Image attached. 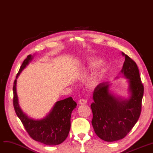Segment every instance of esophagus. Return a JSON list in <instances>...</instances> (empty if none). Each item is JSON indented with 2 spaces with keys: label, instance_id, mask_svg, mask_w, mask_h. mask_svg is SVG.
Returning <instances> with one entry per match:
<instances>
[{
  "label": "esophagus",
  "instance_id": "34e87169",
  "mask_svg": "<svg viewBox=\"0 0 153 153\" xmlns=\"http://www.w3.org/2000/svg\"><path fill=\"white\" fill-rule=\"evenodd\" d=\"M87 100L86 99H82L79 100V104H81V105H85V104L87 103Z\"/></svg>",
  "mask_w": 153,
  "mask_h": 153
}]
</instances>
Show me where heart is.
I'll list each match as a JSON object with an SVG mask.
<instances>
[{"label":"heart","instance_id":"b5f03b06","mask_svg":"<svg viewBox=\"0 0 153 153\" xmlns=\"http://www.w3.org/2000/svg\"><path fill=\"white\" fill-rule=\"evenodd\" d=\"M102 60L96 57H92L89 62V66L91 68H94L95 67L98 66L99 65L102 63ZM102 69L100 68L97 71H96L94 74L92 76L91 80V85L92 86H95L97 85L102 78Z\"/></svg>","mask_w":153,"mask_h":153}]
</instances>
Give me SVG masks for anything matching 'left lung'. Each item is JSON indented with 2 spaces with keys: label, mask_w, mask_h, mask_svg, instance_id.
<instances>
[{
  "label": "left lung",
  "mask_w": 153,
  "mask_h": 153,
  "mask_svg": "<svg viewBox=\"0 0 153 153\" xmlns=\"http://www.w3.org/2000/svg\"><path fill=\"white\" fill-rule=\"evenodd\" d=\"M125 59L121 72L128 79L129 99L116 97L110 91L108 82L95 88L94 102L91 107L92 124L95 133L105 141L112 142L124 138L137 122L141 111L144 86L136 62L122 53Z\"/></svg>",
  "instance_id": "obj_1"
}]
</instances>
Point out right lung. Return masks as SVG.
<instances>
[{"label":"right lung","instance_id":"right-lung-1","mask_svg":"<svg viewBox=\"0 0 153 153\" xmlns=\"http://www.w3.org/2000/svg\"><path fill=\"white\" fill-rule=\"evenodd\" d=\"M33 58L30 54L23 61L13 83V103L15 113L21 120L26 131L34 140L46 145L61 144L66 139L71 128V116L77 103L71 97L56 102L50 112L41 120L28 117L19 106L17 94V79L29 62Z\"/></svg>","mask_w":153,"mask_h":153}]
</instances>
